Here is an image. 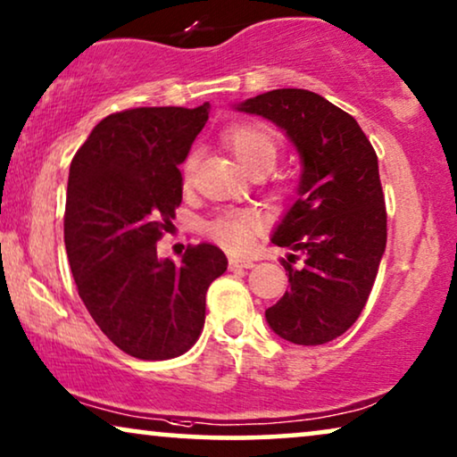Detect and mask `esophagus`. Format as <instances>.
Listing matches in <instances>:
<instances>
[{
    "label": "esophagus",
    "instance_id": "34e87169",
    "mask_svg": "<svg viewBox=\"0 0 457 457\" xmlns=\"http://www.w3.org/2000/svg\"><path fill=\"white\" fill-rule=\"evenodd\" d=\"M254 263L251 259H238V257H229V270H251Z\"/></svg>",
    "mask_w": 457,
    "mask_h": 457
}]
</instances>
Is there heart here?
<instances>
[{
    "instance_id": "b5f03b06",
    "label": "heart",
    "mask_w": 457,
    "mask_h": 457,
    "mask_svg": "<svg viewBox=\"0 0 457 457\" xmlns=\"http://www.w3.org/2000/svg\"><path fill=\"white\" fill-rule=\"evenodd\" d=\"M223 142L251 173L271 171L282 154L284 144L279 133L261 120H242L223 131ZM196 169V152H190L181 165L184 184H190ZM261 212L254 209H225L206 223V234L225 251L242 253L251 246L261 228Z\"/></svg>"
}]
</instances>
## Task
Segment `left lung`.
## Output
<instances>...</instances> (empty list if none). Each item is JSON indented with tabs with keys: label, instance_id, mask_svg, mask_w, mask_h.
Masks as SVG:
<instances>
[{
	"label": "left lung",
	"instance_id": "1",
	"mask_svg": "<svg viewBox=\"0 0 457 457\" xmlns=\"http://www.w3.org/2000/svg\"><path fill=\"white\" fill-rule=\"evenodd\" d=\"M238 111L282 127L303 161L299 198L271 242L305 261L303 270L284 263L290 290L267 309V324L295 345L330 343L361 315L385 254L378 156L357 120L313 91L273 89Z\"/></svg>",
	"mask_w": 457,
	"mask_h": 457
}]
</instances>
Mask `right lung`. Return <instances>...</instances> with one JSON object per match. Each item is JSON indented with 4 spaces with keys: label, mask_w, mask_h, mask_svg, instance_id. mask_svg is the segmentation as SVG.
<instances>
[{
    "label": "right lung",
    "mask_w": 457,
    "mask_h": 457,
    "mask_svg": "<svg viewBox=\"0 0 457 457\" xmlns=\"http://www.w3.org/2000/svg\"><path fill=\"white\" fill-rule=\"evenodd\" d=\"M206 119L209 104L108 114L71 162L64 245L79 296L137 360L184 355L204 328L206 290L228 270L212 245H190L181 263L156 253L181 204L179 162Z\"/></svg>",
    "instance_id": "1"
}]
</instances>
